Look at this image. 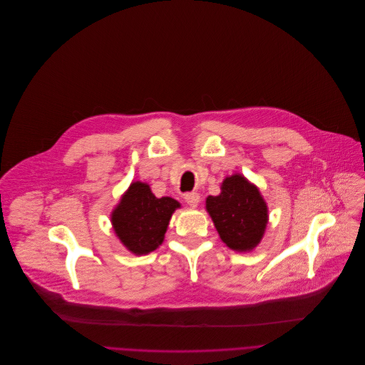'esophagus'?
Masks as SVG:
<instances>
[{
    "mask_svg": "<svg viewBox=\"0 0 365 365\" xmlns=\"http://www.w3.org/2000/svg\"><path fill=\"white\" fill-rule=\"evenodd\" d=\"M184 200L190 207H197L200 202V194L198 192H187V194H184Z\"/></svg>",
    "mask_w": 365,
    "mask_h": 365,
    "instance_id": "1",
    "label": "esophagus"
}]
</instances>
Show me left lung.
I'll return each instance as SVG.
<instances>
[{
    "label": "left lung",
    "instance_id": "1",
    "mask_svg": "<svg viewBox=\"0 0 365 365\" xmlns=\"http://www.w3.org/2000/svg\"><path fill=\"white\" fill-rule=\"evenodd\" d=\"M205 208L227 247L250 252L262 240L267 225V205L259 188L242 174L226 177L222 192L208 195Z\"/></svg>",
    "mask_w": 365,
    "mask_h": 365
}]
</instances>
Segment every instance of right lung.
<instances>
[{"instance_id": "add662e5", "label": "right lung", "mask_w": 365, "mask_h": 365, "mask_svg": "<svg viewBox=\"0 0 365 365\" xmlns=\"http://www.w3.org/2000/svg\"><path fill=\"white\" fill-rule=\"evenodd\" d=\"M180 202L171 197L157 198L150 185L135 181L112 211L113 230L133 255H148L164 242L173 212Z\"/></svg>"}]
</instances>
